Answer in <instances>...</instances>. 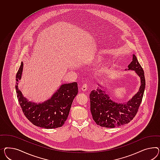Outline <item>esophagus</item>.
<instances>
[{
    "label": "esophagus",
    "instance_id": "obj_1",
    "mask_svg": "<svg viewBox=\"0 0 160 160\" xmlns=\"http://www.w3.org/2000/svg\"><path fill=\"white\" fill-rule=\"evenodd\" d=\"M87 87H88V86H87V84H83V85H82V88H81L82 91H86L87 90Z\"/></svg>",
    "mask_w": 160,
    "mask_h": 160
}]
</instances>
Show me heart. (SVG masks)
<instances>
[{
	"label": "heart",
	"mask_w": 160,
	"mask_h": 160,
	"mask_svg": "<svg viewBox=\"0 0 160 160\" xmlns=\"http://www.w3.org/2000/svg\"><path fill=\"white\" fill-rule=\"evenodd\" d=\"M99 61V59L98 58H96V59H93V61H92V63H97V62H98ZM105 66H102V67H101V68H99V69L97 70V72H98V73H103L105 72Z\"/></svg>",
	"instance_id": "b5f03b06"
}]
</instances>
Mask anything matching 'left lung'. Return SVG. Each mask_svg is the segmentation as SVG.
<instances>
[{
	"mask_svg": "<svg viewBox=\"0 0 160 160\" xmlns=\"http://www.w3.org/2000/svg\"><path fill=\"white\" fill-rule=\"evenodd\" d=\"M134 70L140 78V86L132 98L123 103L117 102L110 98L104 87L98 84L97 90L90 94V109L92 118L98 125L113 128L129 123L138 112L142 102L146 87L144 73L136 56L133 55L132 62L125 70Z\"/></svg>",
	"mask_w": 160,
	"mask_h": 160,
	"instance_id": "8db88e82",
	"label": "left lung"
}]
</instances>
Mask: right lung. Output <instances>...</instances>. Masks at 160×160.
<instances>
[{"label":"right lung","instance_id":"right-lung-1","mask_svg":"<svg viewBox=\"0 0 160 160\" xmlns=\"http://www.w3.org/2000/svg\"><path fill=\"white\" fill-rule=\"evenodd\" d=\"M22 70V62L16 74V90L18 102L26 118L33 125L42 128L54 129L62 126L68 119L74 98L78 94V83L63 84L49 99L36 103L26 98L18 88Z\"/></svg>","mask_w":160,"mask_h":160}]
</instances>
